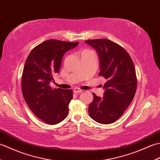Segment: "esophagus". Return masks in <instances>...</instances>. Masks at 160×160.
I'll return each mask as SVG.
<instances>
[{
	"label": "esophagus",
	"mask_w": 160,
	"mask_h": 160,
	"mask_svg": "<svg viewBox=\"0 0 160 160\" xmlns=\"http://www.w3.org/2000/svg\"><path fill=\"white\" fill-rule=\"evenodd\" d=\"M82 91H83V90L78 89V88H75V89H73V93H82Z\"/></svg>",
	"instance_id": "obj_1"
}]
</instances>
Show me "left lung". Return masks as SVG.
I'll list each match as a JSON object with an SVG mask.
<instances>
[{"label":"left lung","instance_id":"8db88e82","mask_svg":"<svg viewBox=\"0 0 160 160\" xmlns=\"http://www.w3.org/2000/svg\"><path fill=\"white\" fill-rule=\"evenodd\" d=\"M100 60L99 76L106 78L103 98L93 93L89 106L90 117L98 123L115 122L123 115L135 96L137 78L134 64L123 47L107 39L86 40Z\"/></svg>","mask_w":160,"mask_h":160}]
</instances>
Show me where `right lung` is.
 <instances>
[{
	"label": "right lung",
	"mask_w": 160,
	"mask_h": 160,
	"mask_svg": "<svg viewBox=\"0 0 160 160\" xmlns=\"http://www.w3.org/2000/svg\"><path fill=\"white\" fill-rule=\"evenodd\" d=\"M48 40L36 46L28 56L22 76V92L27 104L45 123L56 124L67 117L72 91L53 89V76L60 69L64 54L78 45Z\"/></svg>",
	"instance_id": "obj_1"
}]
</instances>
